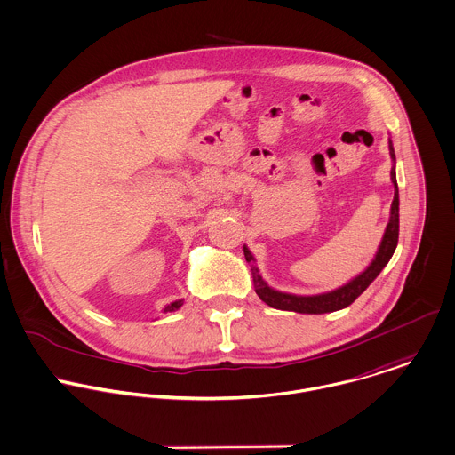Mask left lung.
Returning <instances> with one entry per match:
<instances>
[{
    "instance_id": "8db88e82",
    "label": "left lung",
    "mask_w": 455,
    "mask_h": 455,
    "mask_svg": "<svg viewBox=\"0 0 455 455\" xmlns=\"http://www.w3.org/2000/svg\"><path fill=\"white\" fill-rule=\"evenodd\" d=\"M388 151H390V158L394 162L392 171H390V181L394 184V200L390 205V218H388L387 228H385V234L381 237V243H379L378 251H376L374 259L371 260V264L359 275H355L347 284H343L336 290H331L325 293H316V295H295V293L274 290L273 286H269L257 267L255 257L251 255L248 246H244V257L251 267L255 291L267 306H271L274 309H281V311H295V313H306V315H322V313L339 311L343 307H348L378 277V274L383 271V267L392 259V255L397 248V239H399V189H397V180H395V153H394V146H392L390 139H388Z\"/></svg>"
}]
</instances>
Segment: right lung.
Wrapping results in <instances>:
<instances>
[{
  "instance_id": "1",
  "label": "right lung",
  "mask_w": 455,
  "mask_h": 455,
  "mask_svg": "<svg viewBox=\"0 0 455 455\" xmlns=\"http://www.w3.org/2000/svg\"><path fill=\"white\" fill-rule=\"evenodd\" d=\"M181 306L182 299L181 300H174V302H171V304H167V306L164 307V313H172V311H178Z\"/></svg>"
}]
</instances>
